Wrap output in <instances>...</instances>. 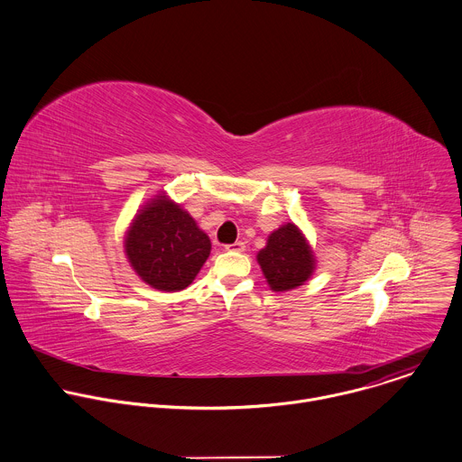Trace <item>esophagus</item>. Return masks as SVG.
<instances>
[{"label":"esophagus","mask_w":462,"mask_h":462,"mask_svg":"<svg viewBox=\"0 0 462 462\" xmlns=\"http://www.w3.org/2000/svg\"><path fill=\"white\" fill-rule=\"evenodd\" d=\"M245 243L243 241H236V243H232V245H226V250L228 252H245Z\"/></svg>","instance_id":"1"}]
</instances>
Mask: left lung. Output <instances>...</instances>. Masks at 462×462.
I'll return each instance as SVG.
<instances>
[{
    "label": "left lung",
    "mask_w": 462,
    "mask_h": 462,
    "mask_svg": "<svg viewBox=\"0 0 462 462\" xmlns=\"http://www.w3.org/2000/svg\"><path fill=\"white\" fill-rule=\"evenodd\" d=\"M257 263L270 290L281 293L302 286L317 268L315 254L295 223H286L268 236Z\"/></svg>",
    "instance_id": "1"
}]
</instances>
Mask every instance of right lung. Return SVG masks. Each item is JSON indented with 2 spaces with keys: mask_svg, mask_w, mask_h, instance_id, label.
<instances>
[{
  "mask_svg": "<svg viewBox=\"0 0 462 462\" xmlns=\"http://www.w3.org/2000/svg\"><path fill=\"white\" fill-rule=\"evenodd\" d=\"M210 239L165 192L142 205L124 236L134 273L158 291H181L210 255Z\"/></svg>",
  "mask_w": 462,
  "mask_h": 462,
  "instance_id": "add662e5",
  "label": "right lung"
}]
</instances>
